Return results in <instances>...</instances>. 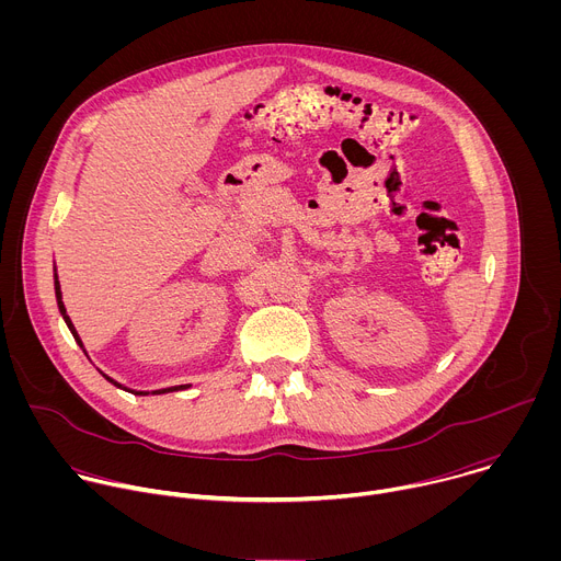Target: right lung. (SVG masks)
<instances>
[{
	"label": "right lung",
	"instance_id": "right-lung-1",
	"mask_svg": "<svg viewBox=\"0 0 561 561\" xmlns=\"http://www.w3.org/2000/svg\"><path fill=\"white\" fill-rule=\"evenodd\" d=\"M55 297H57V308H59V312H61V317H64V322H66V327H68V331L72 333V337H75V342L84 348V344H82V340H79V335H77V331H75V327H72V322H70V317L66 314V306H64V301H61V288H59V279H57V271H55ZM87 353V351H84ZM104 375V373H102ZM111 383H115L117 388H124V390H128V392H133V394H164V392H175V390H184V388H191V383H182V386H169V388H159V390H133V388H126V386H122L119 381H115L113 377H108V375H104Z\"/></svg>",
	"mask_w": 561,
	"mask_h": 561
}]
</instances>
